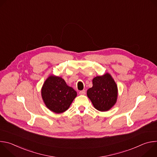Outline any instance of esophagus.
I'll list each match as a JSON object with an SVG mask.
<instances>
[{"mask_svg": "<svg viewBox=\"0 0 157 157\" xmlns=\"http://www.w3.org/2000/svg\"><path fill=\"white\" fill-rule=\"evenodd\" d=\"M79 94H81V95H84V94H86V91H85V90L81 91H79Z\"/></svg>", "mask_w": 157, "mask_h": 157, "instance_id": "1", "label": "esophagus"}]
</instances>
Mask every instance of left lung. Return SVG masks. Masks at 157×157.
Returning <instances> with one entry per match:
<instances>
[{
    "instance_id": "obj_1",
    "label": "left lung",
    "mask_w": 157,
    "mask_h": 157,
    "mask_svg": "<svg viewBox=\"0 0 157 157\" xmlns=\"http://www.w3.org/2000/svg\"><path fill=\"white\" fill-rule=\"evenodd\" d=\"M87 96L98 110L107 111L117 102V85L112 76L106 73L93 78V87L87 89Z\"/></svg>"
}]
</instances>
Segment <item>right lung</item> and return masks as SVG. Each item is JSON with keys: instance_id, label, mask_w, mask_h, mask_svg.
<instances>
[{"instance_id": "right-lung-1", "label": "right lung", "mask_w": 157, "mask_h": 157, "mask_svg": "<svg viewBox=\"0 0 157 157\" xmlns=\"http://www.w3.org/2000/svg\"><path fill=\"white\" fill-rule=\"evenodd\" d=\"M41 94L46 107L56 114L68 110L77 96L73 87L67 85L61 77L53 75H50L44 82Z\"/></svg>"}]
</instances>
